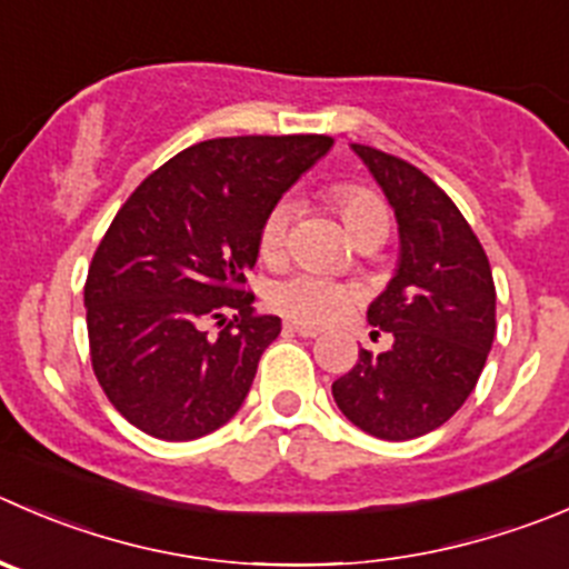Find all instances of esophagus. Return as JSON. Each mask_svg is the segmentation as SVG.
<instances>
[{
  "label": "esophagus",
  "mask_w": 569,
  "mask_h": 569,
  "mask_svg": "<svg viewBox=\"0 0 569 569\" xmlns=\"http://www.w3.org/2000/svg\"><path fill=\"white\" fill-rule=\"evenodd\" d=\"M286 328L297 336H306V339H317V336L322 333V330L313 328V325H306V322H286Z\"/></svg>",
  "instance_id": "34e87169"
}]
</instances>
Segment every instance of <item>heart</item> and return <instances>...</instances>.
Returning <instances> with one entry per match:
<instances>
[{"label": "heart", "mask_w": 569, "mask_h": 569, "mask_svg": "<svg viewBox=\"0 0 569 569\" xmlns=\"http://www.w3.org/2000/svg\"><path fill=\"white\" fill-rule=\"evenodd\" d=\"M333 200L356 241L369 233H389V211L372 191L358 189V186H341V189L333 191ZM289 222L291 202H274L261 224L263 258L280 256L286 244V233H289ZM358 300H361V289L356 283L330 278L325 272H313V269H297V272L274 280L272 289H269V302L280 313L297 319V322L311 325L336 322L345 313H350Z\"/></svg>", "instance_id": "obj_1"}]
</instances>
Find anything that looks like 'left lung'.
Returning a JSON list of instances; mask_svg holds the SVG:
<instances>
[{
  "label": "left lung",
  "instance_id": "1",
  "mask_svg": "<svg viewBox=\"0 0 569 569\" xmlns=\"http://www.w3.org/2000/svg\"><path fill=\"white\" fill-rule=\"evenodd\" d=\"M350 150L397 219L395 278L367 308L395 345L358 352L333 400L369 437L406 442L437 431L476 389L495 341V280L481 241L428 174L372 147Z\"/></svg>",
  "mask_w": 569,
  "mask_h": 569
}]
</instances>
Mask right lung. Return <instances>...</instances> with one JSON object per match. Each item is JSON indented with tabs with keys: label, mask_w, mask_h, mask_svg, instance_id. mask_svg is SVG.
I'll return each mask as SVG.
<instances>
[{
	"label": "right lung",
	"mask_w": 569,
	"mask_h": 569,
	"mask_svg": "<svg viewBox=\"0 0 569 569\" xmlns=\"http://www.w3.org/2000/svg\"><path fill=\"white\" fill-rule=\"evenodd\" d=\"M330 147L328 136L211 138L119 208L88 267L86 322L93 375L138 431L191 442L239 411L280 333L244 289L263 217Z\"/></svg>",
	"instance_id": "obj_1"
}]
</instances>
